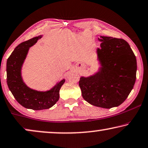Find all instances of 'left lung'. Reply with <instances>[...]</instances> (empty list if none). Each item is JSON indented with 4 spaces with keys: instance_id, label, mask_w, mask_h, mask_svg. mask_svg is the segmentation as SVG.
<instances>
[{
    "instance_id": "left-lung-1",
    "label": "left lung",
    "mask_w": 148,
    "mask_h": 148,
    "mask_svg": "<svg viewBox=\"0 0 148 148\" xmlns=\"http://www.w3.org/2000/svg\"><path fill=\"white\" fill-rule=\"evenodd\" d=\"M97 48L101 67L89 77H81L83 99L96 107L111 109L125 101L136 79L137 61L130 45L123 39L101 36Z\"/></svg>"
}]
</instances>
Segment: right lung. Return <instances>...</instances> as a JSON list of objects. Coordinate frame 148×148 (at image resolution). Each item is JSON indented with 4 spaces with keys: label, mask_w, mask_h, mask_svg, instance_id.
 Instances as JSON below:
<instances>
[{
    "label": "right lung",
    "mask_w": 148,
    "mask_h": 148,
    "mask_svg": "<svg viewBox=\"0 0 148 148\" xmlns=\"http://www.w3.org/2000/svg\"><path fill=\"white\" fill-rule=\"evenodd\" d=\"M41 37L39 35L18 45L7 62V82L9 90L20 105L33 110L49 109L55 105L59 100L60 88L65 82L63 79L51 90L41 92L29 88L23 80L21 68L29 49Z\"/></svg>",
    "instance_id": "right-lung-1"
}]
</instances>
